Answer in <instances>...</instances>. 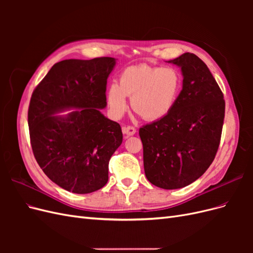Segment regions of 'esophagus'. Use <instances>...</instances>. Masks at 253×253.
<instances>
[{"label": "esophagus", "mask_w": 253, "mask_h": 253, "mask_svg": "<svg viewBox=\"0 0 253 253\" xmlns=\"http://www.w3.org/2000/svg\"><path fill=\"white\" fill-rule=\"evenodd\" d=\"M122 133L126 134V136H133L136 133V128L134 126H122Z\"/></svg>", "instance_id": "esophagus-1"}]
</instances>
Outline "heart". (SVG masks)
Masks as SVG:
<instances>
[{
  "label": "heart",
  "instance_id": "1",
  "mask_svg": "<svg viewBox=\"0 0 253 253\" xmlns=\"http://www.w3.org/2000/svg\"><path fill=\"white\" fill-rule=\"evenodd\" d=\"M181 78L172 67L128 66L121 73L119 84L112 83L106 101L114 118H120L131 97L132 109L148 121H157L169 115L180 93Z\"/></svg>",
  "mask_w": 253,
  "mask_h": 253
}]
</instances>
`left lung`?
<instances>
[{"label":"left lung","mask_w":253,"mask_h":253,"mask_svg":"<svg viewBox=\"0 0 253 253\" xmlns=\"http://www.w3.org/2000/svg\"><path fill=\"white\" fill-rule=\"evenodd\" d=\"M180 68L182 88L172 112L139 129L143 167L153 185L174 190L192 183L212 164L225 117L223 93L203 61L185 52L166 61Z\"/></svg>","instance_id":"8db88e82"}]
</instances>
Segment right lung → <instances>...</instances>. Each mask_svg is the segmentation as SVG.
Wrapping results in <instances>:
<instances>
[{
	"instance_id": "add662e5",
	"label": "right lung",
	"mask_w": 253,
	"mask_h": 253,
	"mask_svg": "<svg viewBox=\"0 0 253 253\" xmlns=\"http://www.w3.org/2000/svg\"><path fill=\"white\" fill-rule=\"evenodd\" d=\"M115 65L110 57L63 60L30 99L28 126L37 163L68 192H95L109 180V162L122 143L119 124L101 113Z\"/></svg>"
}]
</instances>
